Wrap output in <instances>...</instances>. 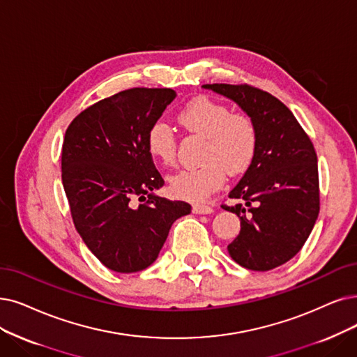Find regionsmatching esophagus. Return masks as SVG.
<instances>
[{"instance_id":"esophagus-1","label":"esophagus","mask_w":357,"mask_h":357,"mask_svg":"<svg viewBox=\"0 0 357 357\" xmlns=\"http://www.w3.org/2000/svg\"><path fill=\"white\" fill-rule=\"evenodd\" d=\"M193 212L195 213H211V212H213V208L206 204H195Z\"/></svg>"}]
</instances>
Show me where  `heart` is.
Instances as JSON below:
<instances>
[{
  "label": "heart",
  "instance_id": "1",
  "mask_svg": "<svg viewBox=\"0 0 357 357\" xmlns=\"http://www.w3.org/2000/svg\"><path fill=\"white\" fill-rule=\"evenodd\" d=\"M177 120L188 132L205 137L204 164L183 169L169 180L177 197L201 201L222 186L227 173L243 174L252 165L258 152L259 130L249 114L233 112L222 102L199 96L178 111ZM146 148L165 165L176 161L177 139L165 121L152 123L146 133Z\"/></svg>",
  "mask_w": 357,
  "mask_h": 357
}]
</instances>
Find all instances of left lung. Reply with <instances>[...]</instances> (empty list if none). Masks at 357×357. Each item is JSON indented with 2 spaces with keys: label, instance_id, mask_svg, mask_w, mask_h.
Instances as JSON below:
<instances>
[{
  "label": "left lung",
  "instance_id": "obj_1",
  "mask_svg": "<svg viewBox=\"0 0 357 357\" xmlns=\"http://www.w3.org/2000/svg\"><path fill=\"white\" fill-rule=\"evenodd\" d=\"M233 99L255 120L259 145L249 169L221 205L240 218L228 253L243 268L269 271L290 261L307 240L319 213L318 156L293 112L248 83L204 84Z\"/></svg>",
  "mask_w": 357,
  "mask_h": 357
}]
</instances>
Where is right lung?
I'll list each match as a JSON object with an SVG mask.
<instances>
[{
    "mask_svg": "<svg viewBox=\"0 0 357 357\" xmlns=\"http://www.w3.org/2000/svg\"><path fill=\"white\" fill-rule=\"evenodd\" d=\"M176 98L168 88H133L83 109L66 130L61 178L84 245L108 269L137 273L158 258L173 222L192 206L155 196L164 178L146 133Z\"/></svg>",
    "mask_w": 357,
    "mask_h": 357,
    "instance_id": "add662e5",
    "label": "right lung"
}]
</instances>
